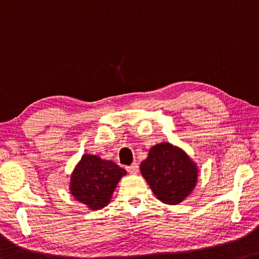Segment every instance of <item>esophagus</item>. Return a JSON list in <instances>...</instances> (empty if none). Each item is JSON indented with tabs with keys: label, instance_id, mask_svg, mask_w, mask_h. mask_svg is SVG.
I'll return each mask as SVG.
<instances>
[{
	"label": "esophagus",
	"instance_id": "esophagus-1",
	"mask_svg": "<svg viewBox=\"0 0 259 259\" xmlns=\"http://www.w3.org/2000/svg\"><path fill=\"white\" fill-rule=\"evenodd\" d=\"M138 169H139V167H138V163H136V162L133 163L131 166L126 167V170L129 171V174H137Z\"/></svg>",
	"mask_w": 259,
	"mask_h": 259
}]
</instances>
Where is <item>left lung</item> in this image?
Listing matches in <instances>:
<instances>
[{
	"label": "left lung",
	"instance_id": "obj_1",
	"mask_svg": "<svg viewBox=\"0 0 259 259\" xmlns=\"http://www.w3.org/2000/svg\"><path fill=\"white\" fill-rule=\"evenodd\" d=\"M141 173L162 203H181L194 190L198 179L196 163L183 150L169 143L151 147L141 163Z\"/></svg>",
	"mask_w": 259,
	"mask_h": 259
}]
</instances>
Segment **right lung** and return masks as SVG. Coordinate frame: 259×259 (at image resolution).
<instances>
[{"mask_svg": "<svg viewBox=\"0 0 259 259\" xmlns=\"http://www.w3.org/2000/svg\"><path fill=\"white\" fill-rule=\"evenodd\" d=\"M126 171L110 160L84 154L70 178V192L90 210H100L110 202L118 181Z\"/></svg>", "mask_w": 259, "mask_h": 259, "instance_id": "right-lung-1", "label": "right lung"}]
</instances>
